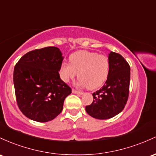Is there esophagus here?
Instances as JSON below:
<instances>
[{"label": "esophagus", "mask_w": 156, "mask_h": 156, "mask_svg": "<svg viewBox=\"0 0 156 156\" xmlns=\"http://www.w3.org/2000/svg\"><path fill=\"white\" fill-rule=\"evenodd\" d=\"M72 93H73V94H80V95H82V94H83V92H81V91H78V90H74V89H72Z\"/></svg>", "instance_id": "34e87169"}]
</instances>
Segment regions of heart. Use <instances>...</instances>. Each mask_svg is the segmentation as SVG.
<instances>
[{
	"label": "heart",
	"instance_id": "obj_1",
	"mask_svg": "<svg viewBox=\"0 0 156 156\" xmlns=\"http://www.w3.org/2000/svg\"><path fill=\"white\" fill-rule=\"evenodd\" d=\"M69 61L60 67V76L65 83L73 80L78 73V86L94 90L101 86L108 77L110 61L105 55L82 50L70 56Z\"/></svg>",
	"mask_w": 156,
	"mask_h": 156
}]
</instances>
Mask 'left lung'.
Here are the masks:
<instances>
[{"instance_id": "obj_1", "label": "left lung", "mask_w": 156, "mask_h": 156, "mask_svg": "<svg viewBox=\"0 0 156 156\" xmlns=\"http://www.w3.org/2000/svg\"><path fill=\"white\" fill-rule=\"evenodd\" d=\"M110 72L104 86L93 94L91 105L85 107L87 114L97 119H108L121 113L129 96L130 68L119 54L108 55Z\"/></svg>"}]
</instances>
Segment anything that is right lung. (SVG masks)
<instances>
[{
    "label": "right lung",
    "instance_id": "1",
    "mask_svg": "<svg viewBox=\"0 0 156 156\" xmlns=\"http://www.w3.org/2000/svg\"><path fill=\"white\" fill-rule=\"evenodd\" d=\"M64 57L57 47L28 52L14 69V86L17 105L27 118L46 122L63 108L71 88L60 79L59 71Z\"/></svg>",
    "mask_w": 156,
    "mask_h": 156
}]
</instances>
